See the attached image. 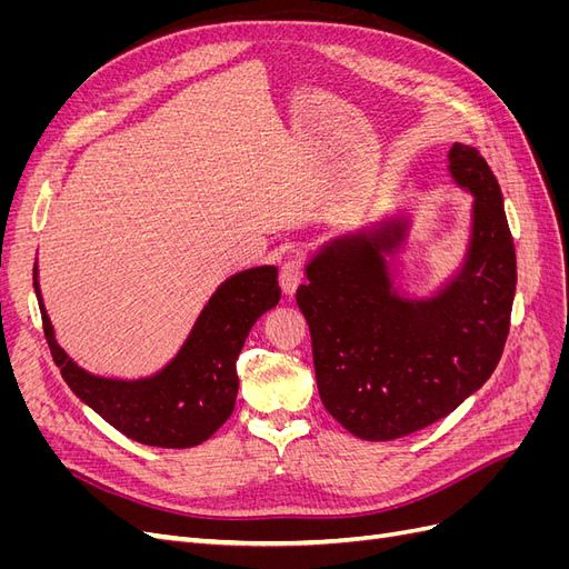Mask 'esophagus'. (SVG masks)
Segmentation results:
<instances>
[{"label": "esophagus", "mask_w": 569, "mask_h": 569, "mask_svg": "<svg viewBox=\"0 0 569 569\" xmlns=\"http://www.w3.org/2000/svg\"><path fill=\"white\" fill-rule=\"evenodd\" d=\"M303 280V268L299 258H287L280 268V284L284 295H295V289L301 284Z\"/></svg>", "instance_id": "esophagus-1"}]
</instances>
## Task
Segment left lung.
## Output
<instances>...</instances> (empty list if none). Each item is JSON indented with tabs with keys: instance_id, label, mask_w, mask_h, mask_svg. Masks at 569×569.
<instances>
[{
	"instance_id": "8db88e82",
	"label": "left lung",
	"mask_w": 569,
	"mask_h": 569,
	"mask_svg": "<svg viewBox=\"0 0 569 569\" xmlns=\"http://www.w3.org/2000/svg\"><path fill=\"white\" fill-rule=\"evenodd\" d=\"M451 176L475 194L472 239L453 282L432 299H401L385 253L406 222L341 237L306 266L297 303L313 341L322 406L351 435L391 441L453 412L501 360L518 284L503 194L468 144L449 151Z\"/></svg>"
}]
</instances>
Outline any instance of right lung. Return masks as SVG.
Instances as JSON below:
<instances>
[{
  "mask_svg": "<svg viewBox=\"0 0 569 569\" xmlns=\"http://www.w3.org/2000/svg\"><path fill=\"white\" fill-rule=\"evenodd\" d=\"M44 339L66 385L132 441L159 449H189L209 439L232 416L237 358L253 322L280 301L278 268L261 266L232 274L203 306L184 347L144 380H107L78 368L54 339L42 306L38 266L32 270Z\"/></svg>",
  "mask_w": 569,
  "mask_h": 569,
  "instance_id": "add662e5",
  "label": "right lung"
}]
</instances>
